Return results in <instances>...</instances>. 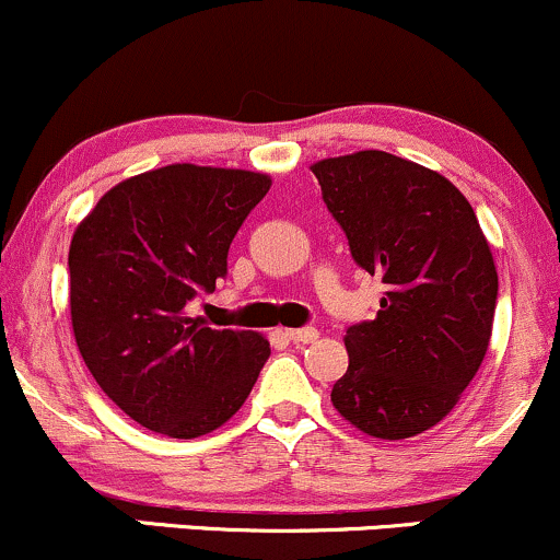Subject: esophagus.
<instances>
[{
    "label": "esophagus",
    "mask_w": 560,
    "mask_h": 560,
    "mask_svg": "<svg viewBox=\"0 0 560 560\" xmlns=\"http://www.w3.org/2000/svg\"><path fill=\"white\" fill-rule=\"evenodd\" d=\"M288 339L293 341V345H312V341H317V328H291L285 330Z\"/></svg>",
    "instance_id": "34e87169"
}]
</instances>
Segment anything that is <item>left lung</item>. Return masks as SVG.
<instances>
[{
    "instance_id": "left-lung-1",
    "label": "left lung",
    "mask_w": 560,
    "mask_h": 560,
    "mask_svg": "<svg viewBox=\"0 0 560 560\" xmlns=\"http://www.w3.org/2000/svg\"><path fill=\"white\" fill-rule=\"evenodd\" d=\"M358 267L378 275L374 320L347 328L330 402L365 435L402 441L441 422L478 374L497 310V267L467 197L395 154L312 165Z\"/></svg>"
}]
</instances>
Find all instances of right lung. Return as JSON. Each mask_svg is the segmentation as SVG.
<instances>
[{
    "label": "right lung",
    "instance_id": "1",
    "mask_svg": "<svg viewBox=\"0 0 560 560\" xmlns=\"http://www.w3.org/2000/svg\"><path fill=\"white\" fill-rule=\"evenodd\" d=\"M269 176L165 165L106 191L69 248L71 326L98 387L147 430L200 438L240 411L269 358L256 330H215L186 306L213 293Z\"/></svg>",
    "mask_w": 560,
    "mask_h": 560
}]
</instances>
